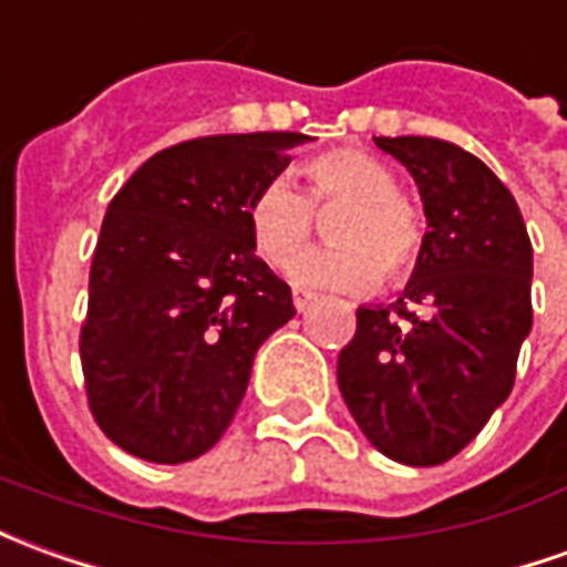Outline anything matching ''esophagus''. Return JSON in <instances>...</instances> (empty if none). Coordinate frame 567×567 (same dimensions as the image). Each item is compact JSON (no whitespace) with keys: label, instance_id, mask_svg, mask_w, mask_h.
<instances>
[{"label":"esophagus","instance_id":"1","mask_svg":"<svg viewBox=\"0 0 567 567\" xmlns=\"http://www.w3.org/2000/svg\"><path fill=\"white\" fill-rule=\"evenodd\" d=\"M295 307H297V312H307L312 307V303H316V300H319V297L312 295V291H307V288H295Z\"/></svg>","mask_w":567,"mask_h":567}]
</instances>
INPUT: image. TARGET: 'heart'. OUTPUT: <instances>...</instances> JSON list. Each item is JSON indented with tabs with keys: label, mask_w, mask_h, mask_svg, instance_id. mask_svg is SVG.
I'll return each mask as SVG.
<instances>
[{
	"label": "heart",
	"mask_w": 567,
	"mask_h": 567,
	"mask_svg": "<svg viewBox=\"0 0 567 567\" xmlns=\"http://www.w3.org/2000/svg\"><path fill=\"white\" fill-rule=\"evenodd\" d=\"M307 196L285 177H276L248 205V229L257 255L272 267H288L312 239L316 208L347 202L331 224L334 248L312 251L295 264L300 285L331 291H371L386 276L405 285L421 267L423 220L417 208L399 196L393 172L365 150H328L303 162Z\"/></svg>",
	"instance_id": "heart-1"
}]
</instances>
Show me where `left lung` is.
Returning a JSON list of instances; mask_svg holds the SVG:
<instances>
[{"label": "left lung", "mask_w": 567, "mask_h": 567, "mask_svg": "<svg viewBox=\"0 0 567 567\" xmlns=\"http://www.w3.org/2000/svg\"><path fill=\"white\" fill-rule=\"evenodd\" d=\"M421 189L426 243L393 307H359L338 386L368 442L408 466L463 451L506 402L532 331V239L488 165L435 137H374Z\"/></svg>", "instance_id": "obj_1"}]
</instances>
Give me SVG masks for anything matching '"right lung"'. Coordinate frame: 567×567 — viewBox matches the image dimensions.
I'll list each match as a JSON object with an SVG mask.
<instances>
[{
	"instance_id": "right-lung-1",
	"label": "right lung",
	"mask_w": 567,
	"mask_h": 567,
	"mask_svg": "<svg viewBox=\"0 0 567 567\" xmlns=\"http://www.w3.org/2000/svg\"><path fill=\"white\" fill-rule=\"evenodd\" d=\"M307 134H212L137 168L106 205L79 331L85 395L110 442L187 463L227 433L257 347L295 316L255 255L248 205Z\"/></svg>"
}]
</instances>
